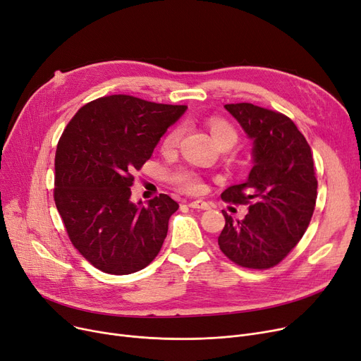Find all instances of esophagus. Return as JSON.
Returning a JSON list of instances; mask_svg holds the SVG:
<instances>
[{"label": "esophagus", "mask_w": 361, "mask_h": 361, "mask_svg": "<svg viewBox=\"0 0 361 361\" xmlns=\"http://www.w3.org/2000/svg\"><path fill=\"white\" fill-rule=\"evenodd\" d=\"M189 207L196 209H209V203L205 200H193L189 203Z\"/></svg>", "instance_id": "obj_1"}]
</instances>
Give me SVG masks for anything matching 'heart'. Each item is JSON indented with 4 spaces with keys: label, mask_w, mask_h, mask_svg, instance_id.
Wrapping results in <instances>:
<instances>
[{
    "label": "heart",
    "mask_w": 361,
    "mask_h": 361,
    "mask_svg": "<svg viewBox=\"0 0 361 361\" xmlns=\"http://www.w3.org/2000/svg\"><path fill=\"white\" fill-rule=\"evenodd\" d=\"M208 125H209V130H211L212 135L221 146H224V145L233 146L238 142V137H239L238 130L227 119H224L221 116H212L209 119ZM181 135H183L181 127L172 128L164 138L162 150L165 153L174 152L181 142ZM169 178H171L172 184H176L178 189H181L187 193H200L203 189H205V183H203L200 176L193 169H187V168L177 169L172 172Z\"/></svg>",
    "instance_id": "obj_1"
}]
</instances>
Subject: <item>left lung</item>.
<instances>
[{
  "mask_svg": "<svg viewBox=\"0 0 361 361\" xmlns=\"http://www.w3.org/2000/svg\"><path fill=\"white\" fill-rule=\"evenodd\" d=\"M254 140V168L221 199L247 205L243 219L226 211L218 236L221 252L245 269L267 270L283 261L304 236L316 208L317 178L311 147L286 115L252 103L226 104Z\"/></svg>",
  "mask_w": 361,
  "mask_h": 361,
  "instance_id": "8db88e82",
  "label": "left lung"
}]
</instances>
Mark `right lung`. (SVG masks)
<instances>
[{
    "instance_id": "right-lung-1",
    "label": "right lung",
    "mask_w": 361,
    "mask_h": 361,
    "mask_svg": "<svg viewBox=\"0 0 361 361\" xmlns=\"http://www.w3.org/2000/svg\"><path fill=\"white\" fill-rule=\"evenodd\" d=\"M185 109L115 94L82 106L61 134L54 202L72 245L100 271L131 274L159 254L178 203L161 193L135 205L130 187Z\"/></svg>"
}]
</instances>
